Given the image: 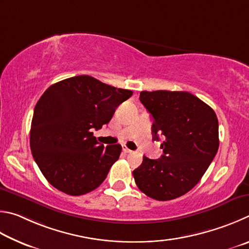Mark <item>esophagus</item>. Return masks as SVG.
Segmentation results:
<instances>
[{
  "label": "esophagus",
  "instance_id": "esophagus-1",
  "mask_svg": "<svg viewBox=\"0 0 249 249\" xmlns=\"http://www.w3.org/2000/svg\"><path fill=\"white\" fill-rule=\"evenodd\" d=\"M122 150H124V153H131V150H129L128 149V147L127 146H125V145H124V146H122Z\"/></svg>",
  "mask_w": 249,
  "mask_h": 249
}]
</instances>
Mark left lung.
I'll use <instances>...</instances> for the list:
<instances>
[{
  "mask_svg": "<svg viewBox=\"0 0 249 249\" xmlns=\"http://www.w3.org/2000/svg\"><path fill=\"white\" fill-rule=\"evenodd\" d=\"M140 102L153 118L152 132L163 155L144 156L133 171L143 194L159 201L176 199L201 179L219 149V122L213 109L188 91H141Z\"/></svg>",
  "mask_w": 249,
  "mask_h": 249,
  "instance_id": "1",
  "label": "left lung"
}]
</instances>
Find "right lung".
Listing matches in <instances>:
<instances>
[{
	"label": "right lung",
	"instance_id": "add662e5",
	"mask_svg": "<svg viewBox=\"0 0 249 249\" xmlns=\"http://www.w3.org/2000/svg\"><path fill=\"white\" fill-rule=\"evenodd\" d=\"M132 94L89 75L65 78L47 89L34 110L30 149L54 188L81 196L105 180L122 147H105L91 131L108 124L116 108Z\"/></svg>",
	"mask_w": 249,
	"mask_h": 249
}]
</instances>
